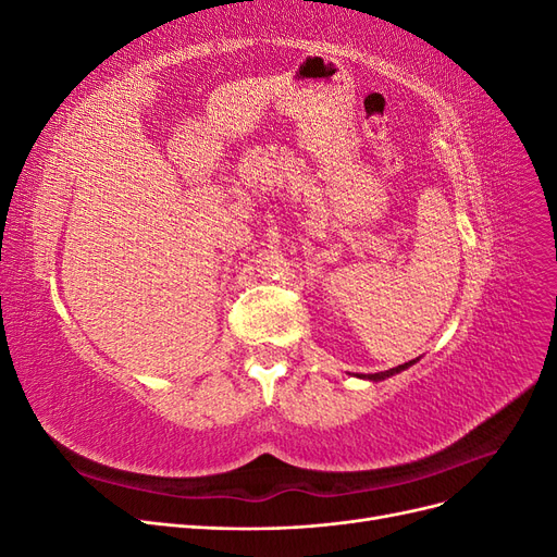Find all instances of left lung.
<instances>
[{"label":"left lung","instance_id":"1","mask_svg":"<svg viewBox=\"0 0 557 557\" xmlns=\"http://www.w3.org/2000/svg\"><path fill=\"white\" fill-rule=\"evenodd\" d=\"M413 362H416V360H413ZM413 362H404V364H399V367H393V369H387V372H379V374H369L367 379H369V381H383V379H387V376H393V374L401 372V369H407V367H411Z\"/></svg>","mask_w":557,"mask_h":557}]
</instances>
